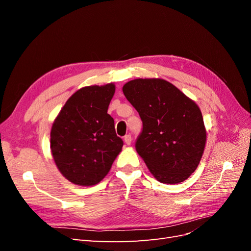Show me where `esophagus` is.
Wrapping results in <instances>:
<instances>
[{"label": "esophagus", "instance_id": "esophagus-1", "mask_svg": "<svg viewBox=\"0 0 251 251\" xmlns=\"http://www.w3.org/2000/svg\"><path fill=\"white\" fill-rule=\"evenodd\" d=\"M124 140H125L126 144H127V146H130L131 142H132V136H131L130 134L126 135V136H125V138H124Z\"/></svg>", "mask_w": 251, "mask_h": 251}]
</instances>
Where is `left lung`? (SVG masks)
Returning <instances> with one entry per match:
<instances>
[{
    "label": "left lung",
    "mask_w": 251,
    "mask_h": 251,
    "mask_svg": "<svg viewBox=\"0 0 251 251\" xmlns=\"http://www.w3.org/2000/svg\"><path fill=\"white\" fill-rule=\"evenodd\" d=\"M123 91L142 120L135 148L150 172L162 183L187 179L199 165L206 142L198 105L160 78L134 79Z\"/></svg>",
    "instance_id": "8db88e82"
}]
</instances>
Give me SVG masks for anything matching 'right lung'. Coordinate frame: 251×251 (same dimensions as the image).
<instances>
[{
    "instance_id": "obj_1",
    "label": "right lung",
    "mask_w": 251,
    "mask_h": 251,
    "mask_svg": "<svg viewBox=\"0 0 251 251\" xmlns=\"http://www.w3.org/2000/svg\"><path fill=\"white\" fill-rule=\"evenodd\" d=\"M115 86H90L67 100L53 123L50 147L59 172L74 184L95 185L109 173L124 141L108 108Z\"/></svg>"
}]
</instances>
